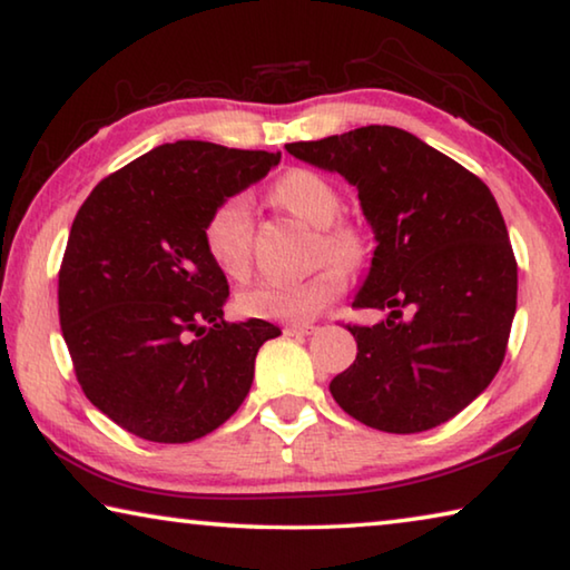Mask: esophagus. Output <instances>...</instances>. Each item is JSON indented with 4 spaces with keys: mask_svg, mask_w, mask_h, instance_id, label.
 <instances>
[{
    "mask_svg": "<svg viewBox=\"0 0 570 570\" xmlns=\"http://www.w3.org/2000/svg\"><path fill=\"white\" fill-rule=\"evenodd\" d=\"M311 333H315V325H311V323L285 325V335H311Z\"/></svg>",
    "mask_w": 570,
    "mask_h": 570,
    "instance_id": "obj_1",
    "label": "esophagus"
}]
</instances>
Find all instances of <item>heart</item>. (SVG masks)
I'll return each instance as SVG.
<instances>
[{
	"mask_svg": "<svg viewBox=\"0 0 570 570\" xmlns=\"http://www.w3.org/2000/svg\"><path fill=\"white\" fill-rule=\"evenodd\" d=\"M279 207L323 227L321 252L335 263L303 279H259L237 295V311L247 318L305 323L346 291L342 265H356L363 257V237L351 224H338L341 194L325 176L293 169L279 176L269 189ZM204 247L224 275L237 277L247 269L252 255V204L245 194H232L209 212L202 229Z\"/></svg>",
	"mask_w": 570,
	"mask_h": 570,
	"instance_id": "b5f03b06",
	"label": "heart"
}]
</instances>
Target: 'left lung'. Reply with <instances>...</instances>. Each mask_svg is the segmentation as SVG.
<instances>
[{"mask_svg": "<svg viewBox=\"0 0 570 570\" xmlns=\"http://www.w3.org/2000/svg\"><path fill=\"white\" fill-rule=\"evenodd\" d=\"M287 154L341 174L371 224L368 275L353 307L389 311L348 325L356 361L331 381L343 412L391 434L450 422L505 358L518 305V263L492 191L409 130L363 126ZM413 307V318L400 311Z\"/></svg>", "mask_w": 570, "mask_h": 570, "instance_id": "1", "label": "left lung"}]
</instances>
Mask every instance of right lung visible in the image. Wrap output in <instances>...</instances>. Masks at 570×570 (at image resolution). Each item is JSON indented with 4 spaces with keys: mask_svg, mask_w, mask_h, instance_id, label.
<instances>
[{
    "mask_svg": "<svg viewBox=\"0 0 570 570\" xmlns=\"http://www.w3.org/2000/svg\"><path fill=\"white\" fill-rule=\"evenodd\" d=\"M279 154L176 141L102 179L75 214L60 265V328L92 406L148 442L214 432L249 394L279 328L224 321L229 285L204 222Z\"/></svg>",
    "mask_w": 570,
    "mask_h": 570,
    "instance_id": "1",
    "label": "right lung"
}]
</instances>
